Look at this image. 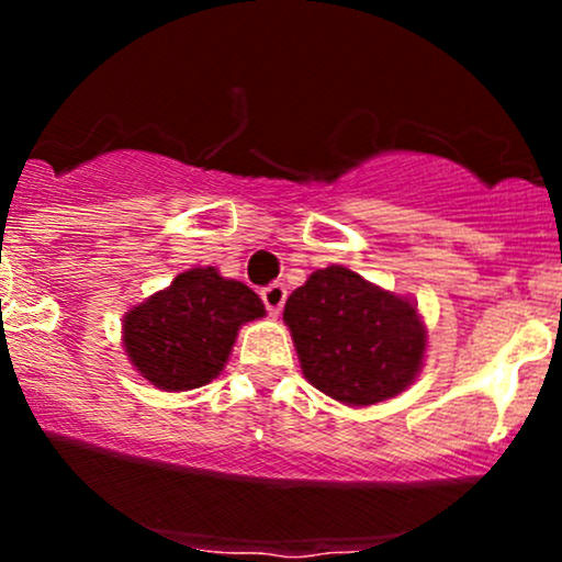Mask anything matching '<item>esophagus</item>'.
Returning <instances> with one entry per match:
<instances>
[{
    "label": "esophagus",
    "instance_id": "obj_1",
    "mask_svg": "<svg viewBox=\"0 0 562 562\" xmlns=\"http://www.w3.org/2000/svg\"><path fill=\"white\" fill-rule=\"evenodd\" d=\"M285 299H288V290L282 282H272V285H267L261 290V301H263V306H267L269 314H280L282 306H285Z\"/></svg>",
    "mask_w": 562,
    "mask_h": 562
}]
</instances>
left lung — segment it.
Returning <instances> with one entry per match:
<instances>
[{
  "label": "left lung",
  "mask_w": 562,
  "mask_h": 562,
  "mask_svg": "<svg viewBox=\"0 0 562 562\" xmlns=\"http://www.w3.org/2000/svg\"><path fill=\"white\" fill-rule=\"evenodd\" d=\"M303 375L335 402L370 406L402 393L425 357L415 303L346 267L317 269L285 303Z\"/></svg>",
  "instance_id": "left-lung-1"
}]
</instances>
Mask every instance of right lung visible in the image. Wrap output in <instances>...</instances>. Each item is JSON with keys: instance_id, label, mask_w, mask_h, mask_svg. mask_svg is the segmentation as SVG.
Instances as JSON below:
<instances>
[{"instance_id": "right-lung-1", "label": "right lung", "mask_w": 562, "mask_h": 562, "mask_svg": "<svg viewBox=\"0 0 562 562\" xmlns=\"http://www.w3.org/2000/svg\"><path fill=\"white\" fill-rule=\"evenodd\" d=\"M263 317L248 285L198 267L124 317V348L139 375L160 391H192L227 364L237 330Z\"/></svg>"}]
</instances>
